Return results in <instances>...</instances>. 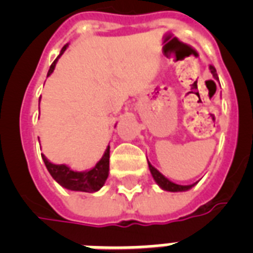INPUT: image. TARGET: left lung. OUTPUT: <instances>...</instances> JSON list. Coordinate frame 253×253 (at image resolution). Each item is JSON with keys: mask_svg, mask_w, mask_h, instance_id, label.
Instances as JSON below:
<instances>
[{"mask_svg": "<svg viewBox=\"0 0 253 253\" xmlns=\"http://www.w3.org/2000/svg\"><path fill=\"white\" fill-rule=\"evenodd\" d=\"M210 71H211L212 76L215 77V79H218V75H216V69L214 68L212 65H210ZM148 167H150L151 174H152V177H154V180L156 181L159 186L164 189V190H168V192H184V190H189V189L192 188V186H194V184H193V185H177V184H174V182H172V181H169L167 177L163 176L162 173L159 172L158 169L154 168V167L151 166L150 163H148Z\"/></svg>", "mask_w": 253, "mask_h": 253, "instance_id": "obj_1", "label": "left lung"}]
</instances>
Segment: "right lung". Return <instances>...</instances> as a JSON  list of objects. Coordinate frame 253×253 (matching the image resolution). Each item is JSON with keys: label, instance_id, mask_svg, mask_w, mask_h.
Listing matches in <instances>:
<instances>
[{"label": "right lung", "instance_id": "add662e5", "mask_svg": "<svg viewBox=\"0 0 253 253\" xmlns=\"http://www.w3.org/2000/svg\"><path fill=\"white\" fill-rule=\"evenodd\" d=\"M67 47H68V44H65L64 47L61 48L60 55L55 59V61H53L52 64H51V67H49V71L48 73H47V76H49V75L53 72L57 59L64 53ZM42 158H43V162H44L45 167L48 169L49 174H51V176L53 177V180H56V182H59L63 188L69 189V190H76V192L93 193L102 188L107 176H109L110 146H107L102 159L95 164V167H93L90 170H86V172H75V170H72V169L68 168V167L64 166V164H60V166L52 164V163H49L48 160H47V158H45L44 155H42Z\"/></svg>", "mask_w": 253, "mask_h": 253}]
</instances>
